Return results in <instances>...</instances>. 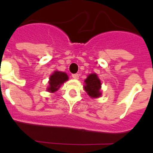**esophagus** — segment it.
<instances>
[{
	"label": "esophagus",
	"instance_id": "34e87169",
	"mask_svg": "<svg viewBox=\"0 0 153 153\" xmlns=\"http://www.w3.org/2000/svg\"><path fill=\"white\" fill-rule=\"evenodd\" d=\"M72 77L74 78V79H79V74H72Z\"/></svg>",
	"mask_w": 153,
	"mask_h": 153
}]
</instances>
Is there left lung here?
I'll return each instance as SVG.
<instances>
[{"label": "left lung", "instance_id": "1", "mask_svg": "<svg viewBox=\"0 0 153 153\" xmlns=\"http://www.w3.org/2000/svg\"><path fill=\"white\" fill-rule=\"evenodd\" d=\"M85 83L86 86H84V89L90 97L97 98L100 97L101 93L100 90L101 88V83L97 74H90L85 79Z\"/></svg>", "mask_w": 153, "mask_h": 153}]
</instances>
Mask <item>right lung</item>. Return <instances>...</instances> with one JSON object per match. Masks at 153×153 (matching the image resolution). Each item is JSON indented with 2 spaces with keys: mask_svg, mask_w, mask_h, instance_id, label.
Returning <instances> with one entry per match:
<instances>
[{
  "mask_svg": "<svg viewBox=\"0 0 153 153\" xmlns=\"http://www.w3.org/2000/svg\"><path fill=\"white\" fill-rule=\"evenodd\" d=\"M67 79H68V76L65 73L56 71L50 77V86L47 88V90L51 93L56 91L60 88V85L64 83L65 81H67Z\"/></svg>",
  "mask_w": 153,
  "mask_h": 153,
  "instance_id": "obj_1",
  "label": "right lung"
}]
</instances>
